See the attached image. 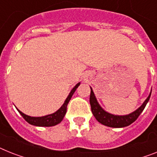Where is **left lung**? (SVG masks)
<instances>
[{"label": "left lung", "mask_w": 157, "mask_h": 157, "mask_svg": "<svg viewBox=\"0 0 157 157\" xmlns=\"http://www.w3.org/2000/svg\"><path fill=\"white\" fill-rule=\"evenodd\" d=\"M150 96H151V93H150L149 96L147 98V99L144 101V103L141 105V107L132 113L127 115V116H114L110 113H107V111H105L99 106L95 99L92 89L90 87V104L93 115L100 124H103L105 126L111 127V128H124V127L130 125L136 120L137 118L139 117L141 112L144 109L146 104L149 100Z\"/></svg>", "instance_id": "1"}]
</instances>
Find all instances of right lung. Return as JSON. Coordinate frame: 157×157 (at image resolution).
<instances>
[{
  "instance_id": "1",
  "label": "right lung",
  "mask_w": 157,
  "mask_h": 157,
  "mask_svg": "<svg viewBox=\"0 0 157 157\" xmlns=\"http://www.w3.org/2000/svg\"><path fill=\"white\" fill-rule=\"evenodd\" d=\"M80 83H78L75 87L71 90V93L69 94L68 97L67 98L65 103H63V105L62 107L54 113L51 114V115H48L46 116H42V117H31V116H26L25 115L24 113H22L21 111H20L17 109V111H19V113L21 115L23 118L25 119V120L26 122L29 123V124H32V125H34V126H38V127H51L54 126V125H57L59 123H61V121L63 120L65 115L67 113V104L69 103V101L71 100V97L73 95V94L75 93V91L76 90V89L78 88V86H79Z\"/></svg>"
}]
</instances>
